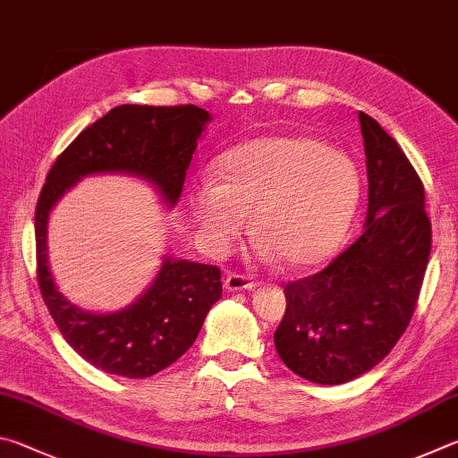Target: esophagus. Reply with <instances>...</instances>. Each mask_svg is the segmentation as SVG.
Listing matches in <instances>:
<instances>
[{"instance_id":"esophagus-1","label":"esophagus","mask_w":458,"mask_h":458,"mask_svg":"<svg viewBox=\"0 0 458 458\" xmlns=\"http://www.w3.org/2000/svg\"><path fill=\"white\" fill-rule=\"evenodd\" d=\"M223 284L229 292H251L259 285V282H255L251 276L245 274H229L223 279Z\"/></svg>"}]
</instances>
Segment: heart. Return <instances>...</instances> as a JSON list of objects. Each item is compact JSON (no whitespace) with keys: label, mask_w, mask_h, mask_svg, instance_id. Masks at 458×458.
Instances as JSON below:
<instances>
[{"label":"heart","mask_w":458,"mask_h":458,"mask_svg":"<svg viewBox=\"0 0 458 458\" xmlns=\"http://www.w3.org/2000/svg\"><path fill=\"white\" fill-rule=\"evenodd\" d=\"M219 182L192 191L191 211L200 239L227 253L253 216L263 255L308 269L332 258L354 219L360 179L344 152L308 136H263L239 144L216 165Z\"/></svg>","instance_id":"1"}]
</instances>
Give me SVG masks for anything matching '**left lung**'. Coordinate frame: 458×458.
<instances>
[{"label": "left lung", "mask_w": 458, "mask_h": 458, "mask_svg": "<svg viewBox=\"0 0 458 458\" xmlns=\"http://www.w3.org/2000/svg\"><path fill=\"white\" fill-rule=\"evenodd\" d=\"M368 216L330 266L285 285L274 334L284 364L316 384H344L382 362L406 332L428 266L424 184L400 144L360 112Z\"/></svg>", "instance_id": "left-lung-1"}]
</instances>
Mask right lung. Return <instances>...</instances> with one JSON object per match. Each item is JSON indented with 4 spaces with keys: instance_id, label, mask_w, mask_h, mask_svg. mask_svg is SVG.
<instances>
[{
    "instance_id": "1",
    "label": "right lung",
    "mask_w": 458,
    "mask_h": 458,
    "mask_svg": "<svg viewBox=\"0 0 458 458\" xmlns=\"http://www.w3.org/2000/svg\"><path fill=\"white\" fill-rule=\"evenodd\" d=\"M208 112L181 106L123 104L84 128L55 158L36 205V271L47 311L88 364L124 378H148L176 362L219 301L221 269L165 259L158 276L132 306L114 314L78 310L55 287L47 267V215L72 184L94 173H132L152 181L165 203L181 197L197 139Z\"/></svg>"
}]
</instances>
